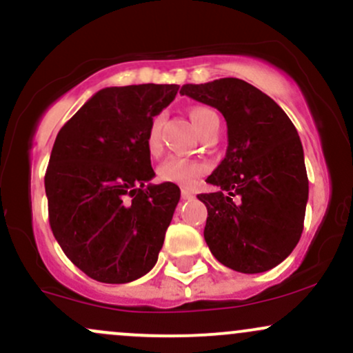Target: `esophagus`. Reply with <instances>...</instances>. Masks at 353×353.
<instances>
[{
  "label": "esophagus",
  "mask_w": 353,
  "mask_h": 353,
  "mask_svg": "<svg viewBox=\"0 0 353 353\" xmlns=\"http://www.w3.org/2000/svg\"><path fill=\"white\" fill-rule=\"evenodd\" d=\"M193 196H195V193H193L192 190L181 188V198H183V200H192Z\"/></svg>",
  "instance_id": "1"
}]
</instances>
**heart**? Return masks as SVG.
Returning a JSON list of instances; mask_svg holds the SVG:
<instances>
[{
    "label": "heart",
    "mask_w": 353,
    "mask_h": 353,
    "mask_svg": "<svg viewBox=\"0 0 353 353\" xmlns=\"http://www.w3.org/2000/svg\"><path fill=\"white\" fill-rule=\"evenodd\" d=\"M212 113L208 108L203 106H196L190 112L192 123L195 126L196 132L203 128L205 120L208 114ZM146 150L150 155H158L161 152V137H160V117H155L150 121L148 132H146ZM158 178L161 181H168V183L181 185V187H193L195 181L207 172V165L201 161L190 160V158L181 157H170L158 166Z\"/></svg>",
    "instance_id": "obj_1"
}]
</instances>
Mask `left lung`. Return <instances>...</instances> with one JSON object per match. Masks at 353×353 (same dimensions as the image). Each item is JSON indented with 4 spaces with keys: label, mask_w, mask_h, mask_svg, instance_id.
<instances>
[{
    "label": "left lung",
    "mask_w": 353,
    "mask_h": 353,
    "mask_svg": "<svg viewBox=\"0 0 353 353\" xmlns=\"http://www.w3.org/2000/svg\"><path fill=\"white\" fill-rule=\"evenodd\" d=\"M180 93L219 110L228 128L227 155L207 178L219 190L198 195L208 210L210 252L232 270H270L303 232L308 178L296 128L270 97L239 78L183 85Z\"/></svg>",
    "instance_id": "8db88e82"
}]
</instances>
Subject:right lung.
I'll list each match as a JSON object with an SVG mask.
<instances>
[{
    "instance_id": "add662e5",
    "label": "right lung",
    "mask_w": 353,
    "mask_h": 353,
    "mask_svg": "<svg viewBox=\"0 0 353 353\" xmlns=\"http://www.w3.org/2000/svg\"><path fill=\"white\" fill-rule=\"evenodd\" d=\"M178 85L112 86L63 125L45 175L50 227L65 255L93 280L128 283L155 267L180 188L148 183L150 121Z\"/></svg>"
}]
</instances>
